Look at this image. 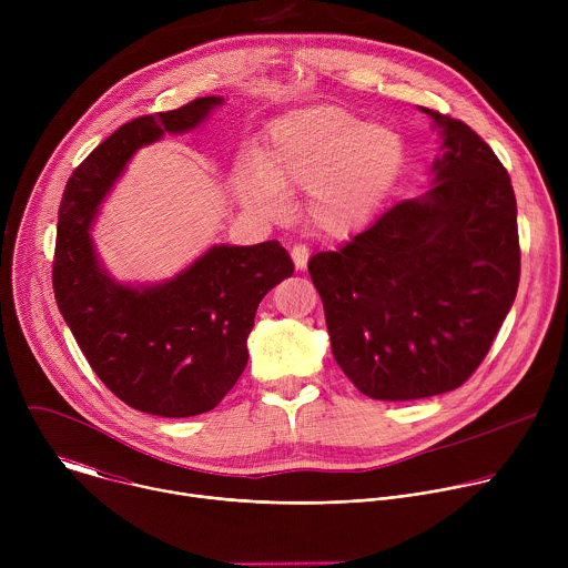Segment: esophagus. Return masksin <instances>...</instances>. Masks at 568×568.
Listing matches in <instances>:
<instances>
[{"label": "esophagus", "mask_w": 568, "mask_h": 568, "mask_svg": "<svg viewBox=\"0 0 568 568\" xmlns=\"http://www.w3.org/2000/svg\"><path fill=\"white\" fill-rule=\"evenodd\" d=\"M290 254H292V261H294L296 272H303L305 265H307V258H310V250H307L305 245H294Z\"/></svg>", "instance_id": "obj_1"}]
</instances>
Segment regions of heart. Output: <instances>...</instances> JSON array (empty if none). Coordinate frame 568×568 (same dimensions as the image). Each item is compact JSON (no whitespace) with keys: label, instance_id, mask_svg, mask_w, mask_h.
I'll use <instances>...</instances> for the list:
<instances>
[{"label":"heart","instance_id":"obj_1","mask_svg":"<svg viewBox=\"0 0 568 568\" xmlns=\"http://www.w3.org/2000/svg\"><path fill=\"white\" fill-rule=\"evenodd\" d=\"M404 164V141L388 125L323 105L278 119L256 156L233 173L237 200L265 215L283 211L287 193H307L316 229L344 235L366 224Z\"/></svg>","mask_w":568,"mask_h":568}]
</instances>
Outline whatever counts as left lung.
<instances>
[{"mask_svg": "<svg viewBox=\"0 0 568 568\" xmlns=\"http://www.w3.org/2000/svg\"><path fill=\"white\" fill-rule=\"evenodd\" d=\"M425 114L440 136L432 189L307 263L335 362L373 399L458 388L488 355L519 285L506 169L469 125Z\"/></svg>", "mask_w": 568, "mask_h": 568, "instance_id": "obj_1", "label": "left lung"}]
</instances>
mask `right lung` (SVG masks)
Returning a JSON list of instances; mask_svg holds the SVG:
<instances>
[{"instance_id": "right-lung-1", "label": "right lung", "mask_w": 568, "mask_h": 568, "mask_svg": "<svg viewBox=\"0 0 568 568\" xmlns=\"http://www.w3.org/2000/svg\"><path fill=\"white\" fill-rule=\"evenodd\" d=\"M220 105L222 97H204L121 125L73 171L58 211L60 314L101 382L128 407L161 418L217 407L247 366L258 303L294 272L276 240L211 245L156 283L119 281L97 252L92 229L132 156L166 134L202 128Z\"/></svg>"}]
</instances>
